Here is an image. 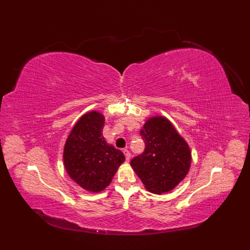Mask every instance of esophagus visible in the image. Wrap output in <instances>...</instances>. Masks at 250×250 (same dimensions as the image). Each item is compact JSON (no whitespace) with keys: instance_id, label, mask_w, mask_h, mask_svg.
I'll return each mask as SVG.
<instances>
[{"instance_id":"34e87169","label":"esophagus","mask_w":250,"mask_h":250,"mask_svg":"<svg viewBox=\"0 0 250 250\" xmlns=\"http://www.w3.org/2000/svg\"><path fill=\"white\" fill-rule=\"evenodd\" d=\"M123 152H124L125 156V159L128 161L130 159V153H129V151L127 149H124Z\"/></svg>"}]
</instances>
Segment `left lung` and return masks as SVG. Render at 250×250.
Masks as SVG:
<instances>
[{
  "label": "left lung",
  "mask_w": 250,
  "mask_h": 250,
  "mask_svg": "<svg viewBox=\"0 0 250 250\" xmlns=\"http://www.w3.org/2000/svg\"><path fill=\"white\" fill-rule=\"evenodd\" d=\"M144 152L130 165L146 188L154 193L173 189L186 177L190 166L187 142L165 117H152L141 129Z\"/></svg>",
  "instance_id": "1"
}]
</instances>
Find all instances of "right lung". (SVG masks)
I'll use <instances>...</instances> for the list:
<instances>
[{"instance_id": "right-lung-1", "label": "right lung", "mask_w": 250, "mask_h": 250, "mask_svg": "<svg viewBox=\"0 0 250 250\" xmlns=\"http://www.w3.org/2000/svg\"><path fill=\"white\" fill-rule=\"evenodd\" d=\"M104 117L91 111L78 121L65 142L63 163L70 177L86 190L106 188L124 161V153L101 136Z\"/></svg>"}]
</instances>
